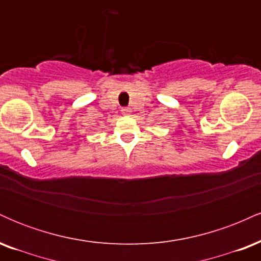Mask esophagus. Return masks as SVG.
<instances>
[{
    "mask_svg": "<svg viewBox=\"0 0 261 261\" xmlns=\"http://www.w3.org/2000/svg\"><path fill=\"white\" fill-rule=\"evenodd\" d=\"M121 112L124 114H128V113H130V109H128V108H122Z\"/></svg>",
    "mask_w": 261,
    "mask_h": 261,
    "instance_id": "34e87169",
    "label": "esophagus"
}]
</instances>
